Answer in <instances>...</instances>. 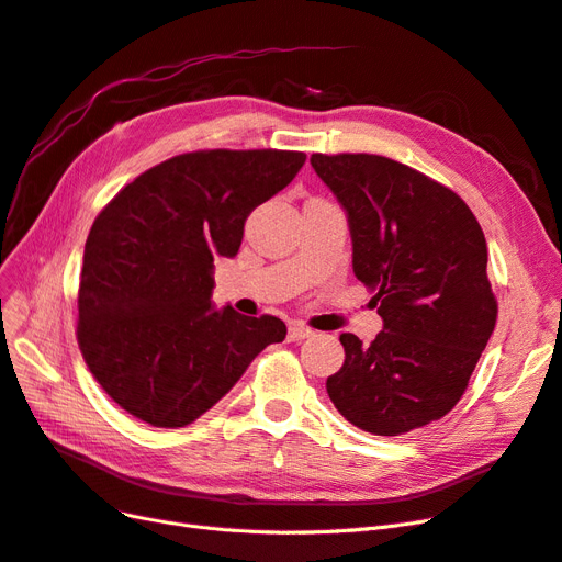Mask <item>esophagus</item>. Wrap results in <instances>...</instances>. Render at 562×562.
Segmentation results:
<instances>
[{
	"instance_id": "obj_1",
	"label": "esophagus",
	"mask_w": 562,
	"mask_h": 562,
	"mask_svg": "<svg viewBox=\"0 0 562 562\" xmlns=\"http://www.w3.org/2000/svg\"><path fill=\"white\" fill-rule=\"evenodd\" d=\"M306 337H312V330H308L306 325L293 323V325L288 327V339H290V341H302V339H306Z\"/></svg>"
}]
</instances>
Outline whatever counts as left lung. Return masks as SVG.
<instances>
[{"instance_id": "left-lung-1", "label": "left lung", "mask_w": 562, "mask_h": 562, "mask_svg": "<svg viewBox=\"0 0 562 562\" xmlns=\"http://www.w3.org/2000/svg\"><path fill=\"white\" fill-rule=\"evenodd\" d=\"M312 167L346 211L353 272L383 318L370 346L339 337L327 395L364 432H412L453 409L495 330L486 237L451 188L402 162L314 153Z\"/></svg>"}]
</instances>
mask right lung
Segmentation results:
<instances>
[{
    "mask_svg": "<svg viewBox=\"0 0 562 562\" xmlns=\"http://www.w3.org/2000/svg\"><path fill=\"white\" fill-rule=\"evenodd\" d=\"M300 150H195L127 183L94 218L79 285V348L104 393L156 428H183L229 393L277 316L214 308V260L302 169Z\"/></svg>",
    "mask_w": 562,
    "mask_h": 562,
    "instance_id": "1",
    "label": "right lung"
}]
</instances>
